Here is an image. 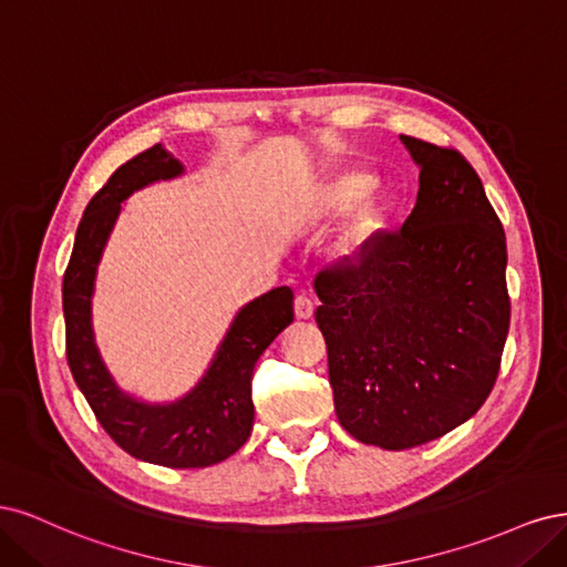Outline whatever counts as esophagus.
I'll list each match as a JSON object with an SVG mask.
<instances>
[{
    "label": "esophagus",
    "mask_w": 567,
    "mask_h": 567,
    "mask_svg": "<svg viewBox=\"0 0 567 567\" xmlns=\"http://www.w3.org/2000/svg\"><path fill=\"white\" fill-rule=\"evenodd\" d=\"M295 316L299 320H310V318H313V301H310L306 295H299L295 299Z\"/></svg>",
    "instance_id": "1"
}]
</instances>
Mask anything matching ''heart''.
Returning a JSON list of instances; mask_svg holds the SVG:
<instances>
[{
    "instance_id": "b5f03b06",
    "label": "heart",
    "mask_w": 567,
    "mask_h": 567,
    "mask_svg": "<svg viewBox=\"0 0 567 567\" xmlns=\"http://www.w3.org/2000/svg\"><path fill=\"white\" fill-rule=\"evenodd\" d=\"M372 188V176L370 174H346L341 176L337 184L327 190L324 195V209L330 212H343L346 207H351L355 199H360L364 193ZM383 228V207L379 199H364V203L355 209L351 216L349 226L343 228L339 243H337V257L341 261L355 264L360 261L368 249L374 245L377 235Z\"/></svg>"
}]
</instances>
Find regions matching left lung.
<instances>
[{
  "label": "left lung",
  "instance_id": "obj_1",
  "mask_svg": "<svg viewBox=\"0 0 567 567\" xmlns=\"http://www.w3.org/2000/svg\"><path fill=\"white\" fill-rule=\"evenodd\" d=\"M400 141L419 167L408 221L313 282L339 422L383 450L435 441L481 410L511 318L506 237L478 174L452 148Z\"/></svg>",
  "mask_w": 567,
  "mask_h": 567
}]
</instances>
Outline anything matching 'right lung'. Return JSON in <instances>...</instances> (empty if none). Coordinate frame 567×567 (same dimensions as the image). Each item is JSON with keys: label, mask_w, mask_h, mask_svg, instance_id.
Wrapping results in <instances>:
<instances>
[{"label": "right lung", "mask_w": 567, "mask_h": 567, "mask_svg": "<svg viewBox=\"0 0 567 567\" xmlns=\"http://www.w3.org/2000/svg\"><path fill=\"white\" fill-rule=\"evenodd\" d=\"M181 174L184 164L157 143L122 164L91 197L63 276L65 351L86 403L124 452L157 466L205 468L247 443L254 424V364L295 320V295L289 287H276L237 310L203 379L174 403H145L117 386L91 327L96 270L124 199Z\"/></svg>", "instance_id": "1"}]
</instances>
